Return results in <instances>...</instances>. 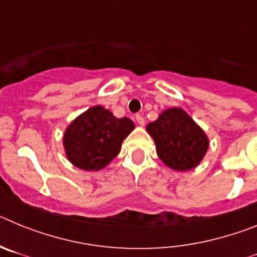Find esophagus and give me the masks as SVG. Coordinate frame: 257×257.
Listing matches in <instances>:
<instances>
[{
  "label": "esophagus",
  "mask_w": 257,
  "mask_h": 257,
  "mask_svg": "<svg viewBox=\"0 0 257 257\" xmlns=\"http://www.w3.org/2000/svg\"><path fill=\"white\" fill-rule=\"evenodd\" d=\"M135 118H136V122H138V123H139L140 126H144V124H145V119H144V117H143V115L138 114Z\"/></svg>",
  "instance_id": "34e87169"
}]
</instances>
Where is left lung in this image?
I'll use <instances>...</instances> for the list:
<instances>
[{"instance_id": "left-lung-1", "label": "left lung", "mask_w": 257, "mask_h": 257, "mask_svg": "<svg viewBox=\"0 0 257 257\" xmlns=\"http://www.w3.org/2000/svg\"><path fill=\"white\" fill-rule=\"evenodd\" d=\"M147 130L154 139L158 157L178 171L194 169L207 152V136L180 108L165 110Z\"/></svg>"}]
</instances>
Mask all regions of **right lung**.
<instances>
[{
	"label": "right lung",
	"mask_w": 257,
	"mask_h": 257,
	"mask_svg": "<svg viewBox=\"0 0 257 257\" xmlns=\"http://www.w3.org/2000/svg\"><path fill=\"white\" fill-rule=\"evenodd\" d=\"M134 127L127 117L115 118L103 106H92L65 131L63 143L68 160L86 171L103 169L119 153L122 142Z\"/></svg>",
	"instance_id": "obj_1"
}]
</instances>
